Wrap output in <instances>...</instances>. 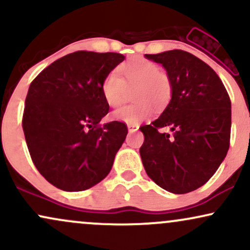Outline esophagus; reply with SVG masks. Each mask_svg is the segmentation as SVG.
Wrapping results in <instances>:
<instances>
[{
  "label": "esophagus",
  "mask_w": 250,
  "mask_h": 250,
  "mask_svg": "<svg viewBox=\"0 0 250 250\" xmlns=\"http://www.w3.org/2000/svg\"><path fill=\"white\" fill-rule=\"evenodd\" d=\"M129 133H134V131L139 130V125L137 123H128L127 125Z\"/></svg>",
  "instance_id": "obj_1"
}]
</instances>
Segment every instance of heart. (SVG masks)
Instances as JSON below:
<instances>
[{"mask_svg": "<svg viewBox=\"0 0 250 250\" xmlns=\"http://www.w3.org/2000/svg\"><path fill=\"white\" fill-rule=\"evenodd\" d=\"M119 75L111 71L103 79L101 93L110 107H119L127 96V88H133L135 102L114 111L119 121L136 123L153 113L161 110L171 97V82L156 63L143 57L128 60L119 68Z\"/></svg>", "mask_w": 250, "mask_h": 250, "instance_id": "heart-1", "label": "heart"}]
</instances>
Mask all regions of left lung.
<instances>
[{"instance_id": "left-lung-1", "label": "left lung", "mask_w": 250, "mask_h": 250, "mask_svg": "<svg viewBox=\"0 0 250 250\" xmlns=\"http://www.w3.org/2000/svg\"><path fill=\"white\" fill-rule=\"evenodd\" d=\"M160 63L171 82V99L159 119L140 129L148 176L174 194H186L210 179L229 149L231 103L210 67L183 50L146 54ZM171 128V134L159 129Z\"/></svg>"}]
</instances>
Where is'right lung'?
<instances>
[{"mask_svg":"<svg viewBox=\"0 0 250 250\" xmlns=\"http://www.w3.org/2000/svg\"><path fill=\"white\" fill-rule=\"evenodd\" d=\"M125 56L75 51L56 60L31 82L22 127L34 165L48 182L81 191L109 174L128 134L123 122L100 125L108 114L101 83Z\"/></svg>","mask_w":250,"mask_h":250,"instance_id":"add662e5","label":"right lung"}]
</instances>
